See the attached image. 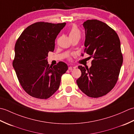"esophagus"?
Here are the masks:
<instances>
[{"mask_svg": "<svg viewBox=\"0 0 134 134\" xmlns=\"http://www.w3.org/2000/svg\"><path fill=\"white\" fill-rule=\"evenodd\" d=\"M75 69V67H74V66H70L69 67V70H74Z\"/></svg>", "mask_w": 134, "mask_h": 134, "instance_id": "34e87169", "label": "esophagus"}]
</instances>
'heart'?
Listing matches in <instances>:
<instances>
[{
  "mask_svg": "<svg viewBox=\"0 0 134 134\" xmlns=\"http://www.w3.org/2000/svg\"><path fill=\"white\" fill-rule=\"evenodd\" d=\"M70 37H81V32L78 28L76 26H73L69 31Z\"/></svg>",
  "mask_w": 134,
  "mask_h": 134,
  "instance_id": "1",
  "label": "heart"
}]
</instances>
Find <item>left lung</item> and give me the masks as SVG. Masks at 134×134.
<instances>
[{"mask_svg":"<svg viewBox=\"0 0 134 134\" xmlns=\"http://www.w3.org/2000/svg\"><path fill=\"white\" fill-rule=\"evenodd\" d=\"M83 26L84 52L93 60L89 69L79 65L82 74L76 83L85 94L98 98L109 93L118 81L123 60L120 41L114 30L98 20H87Z\"/></svg>","mask_w":134,"mask_h":134,"instance_id":"obj_1","label":"left lung"}]
</instances>
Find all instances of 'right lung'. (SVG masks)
Masks as SVG:
<instances>
[{
  "mask_svg": "<svg viewBox=\"0 0 134 134\" xmlns=\"http://www.w3.org/2000/svg\"><path fill=\"white\" fill-rule=\"evenodd\" d=\"M65 25L36 22L26 27L16 42L13 67L22 88L33 97L49 98L58 90L62 75L68 70L64 62L52 66L47 60Z\"/></svg>",
  "mask_w": 134,
  "mask_h": 134,
  "instance_id": "right-lung-1",
  "label": "right lung"
}]
</instances>
